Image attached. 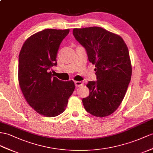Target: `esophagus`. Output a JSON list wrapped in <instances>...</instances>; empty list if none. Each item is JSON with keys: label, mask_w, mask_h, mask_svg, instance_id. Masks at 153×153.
<instances>
[{"label": "esophagus", "mask_w": 153, "mask_h": 153, "mask_svg": "<svg viewBox=\"0 0 153 153\" xmlns=\"http://www.w3.org/2000/svg\"><path fill=\"white\" fill-rule=\"evenodd\" d=\"M74 83H75V85H76V87H80V86L83 85V83H82L81 81H74Z\"/></svg>", "instance_id": "esophagus-1"}]
</instances>
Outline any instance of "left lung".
I'll return each instance as SVG.
<instances>
[{
    "label": "left lung",
    "instance_id": "left-lung-1",
    "mask_svg": "<svg viewBox=\"0 0 153 153\" xmlns=\"http://www.w3.org/2000/svg\"><path fill=\"white\" fill-rule=\"evenodd\" d=\"M74 36L87 50L88 61L96 67V81H89V96L83 106L99 117L116 111L122 102L132 75V65L122 37L101 27L74 28Z\"/></svg>",
    "mask_w": 153,
    "mask_h": 153
}]
</instances>
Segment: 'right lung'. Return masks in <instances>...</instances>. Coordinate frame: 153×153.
Instances as JSON below:
<instances>
[{"label":"right lung","mask_w":153,"mask_h":153,"mask_svg":"<svg viewBox=\"0 0 153 153\" xmlns=\"http://www.w3.org/2000/svg\"><path fill=\"white\" fill-rule=\"evenodd\" d=\"M69 29H45L26 39L19 56L18 80L25 100L35 111L46 117L63 112L75 89L73 81L53 77L57 53Z\"/></svg>","instance_id":"right-lung-1"}]
</instances>
